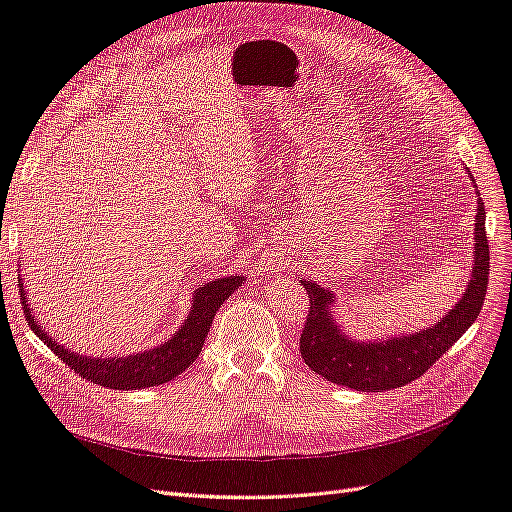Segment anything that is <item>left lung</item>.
I'll return each instance as SVG.
<instances>
[{"mask_svg":"<svg viewBox=\"0 0 512 512\" xmlns=\"http://www.w3.org/2000/svg\"><path fill=\"white\" fill-rule=\"evenodd\" d=\"M470 181L474 177L468 170ZM478 194V192H476ZM474 218V265L466 292L433 327L356 342L333 318L335 294L312 280H301L309 294V316L301 333V356L318 376L354 391L380 393L404 386L436 363L478 318L489 282V245L485 235V203L478 194Z\"/></svg>","mask_w":512,"mask_h":512,"instance_id":"8db88e82","label":"left lung"}]
</instances>
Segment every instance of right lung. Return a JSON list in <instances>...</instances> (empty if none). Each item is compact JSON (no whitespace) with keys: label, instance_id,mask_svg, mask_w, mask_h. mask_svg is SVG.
Returning a JSON list of instances; mask_svg holds the SVG:
<instances>
[{"label":"right lung","instance_id":"right-lung-1","mask_svg":"<svg viewBox=\"0 0 512 512\" xmlns=\"http://www.w3.org/2000/svg\"><path fill=\"white\" fill-rule=\"evenodd\" d=\"M243 282V275H228L198 286L192 294L190 314L181 322V327L173 333V337H168L166 342L149 350L123 356H87L57 344L51 335H46L38 318L34 316L32 307H29L27 292L23 288V277H19V290L23 299V314L29 327L76 374L100 386H108V389L136 391L175 380L198 359L205 337L213 324V316L218 314L220 305Z\"/></svg>","mask_w":512,"mask_h":512}]
</instances>
